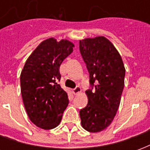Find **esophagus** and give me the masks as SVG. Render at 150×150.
I'll return each mask as SVG.
<instances>
[{
  "label": "esophagus",
  "mask_w": 150,
  "mask_h": 150,
  "mask_svg": "<svg viewBox=\"0 0 150 150\" xmlns=\"http://www.w3.org/2000/svg\"><path fill=\"white\" fill-rule=\"evenodd\" d=\"M72 92H73V94L74 95L79 94V93L81 92V88H79V87H76V88H74V89L72 90Z\"/></svg>",
  "instance_id": "obj_1"
}]
</instances>
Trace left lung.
<instances>
[{"instance_id": "1", "label": "left lung", "mask_w": 150, "mask_h": 150, "mask_svg": "<svg viewBox=\"0 0 150 150\" xmlns=\"http://www.w3.org/2000/svg\"><path fill=\"white\" fill-rule=\"evenodd\" d=\"M79 50L95 89L85 91L88 105L79 111L82 127L90 132L103 131L112 122L125 86L121 56L104 36L79 40Z\"/></svg>"}]
</instances>
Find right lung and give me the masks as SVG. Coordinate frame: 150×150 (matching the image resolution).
<instances>
[{
  "label": "right lung",
  "instance_id": "add662e5",
  "mask_svg": "<svg viewBox=\"0 0 150 150\" xmlns=\"http://www.w3.org/2000/svg\"><path fill=\"white\" fill-rule=\"evenodd\" d=\"M75 45L69 40H44L25 63L20 76L21 92L30 121L40 129H52L59 125L69 104L67 94L57 82L59 67L73 52Z\"/></svg>",
  "mask_w": 150,
  "mask_h": 150
}]
</instances>
